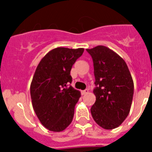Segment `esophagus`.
Instances as JSON below:
<instances>
[{
  "label": "esophagus",
  "mask_w": 152,
  "mask_h": 152,
  "mask_svg": "<svg viewBox=\"0 0 152 152\" xmlns=\"http://www.w3.org/2000/svg\"><path fill=\"white\" fill-rule=\"evenodd\" d=\"M88 89H86L84 90V91H81V94L82 95L86 94H88Z\"/></svg>",
  "instance_id": "1"
}]
</instances>
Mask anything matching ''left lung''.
Wrapping results in <instances>:
<instances>
[{
  "label": "left lung",
  "instance_id": "left-lung-1",
  "mask_svg": "<svg viewBox=\"0 0 152 152\" xmlns=\"http://www.w3.org/2000/svg\"><path fill=\"white\" fill-rule=\"evenodd\" d=\"M92 57L96 101L91 108L93 119L102 128L113 129L128 116L134 83L126 61L103 45L87 49Z\"/></svg>",
  "mask_w": 152,
  "mask_h": 152
}]
</instances>
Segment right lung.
<instances>
[{"instance_id":"1","label":"right lung","mask_w":152,"mask_h":152,"mask_svg":"<svg viewBox=\"0 0 152 152\" xmlns=\"http://www.w3.org/2000/svg\"><path fill=\"white\" fill-rule=\"evenodd\" d=\"M84 50L56 48L36 68L30 85L32 104L40 123L50 131H63L72 122L80 92L70 86V72Z\"/></svg>"}]
</instances>
